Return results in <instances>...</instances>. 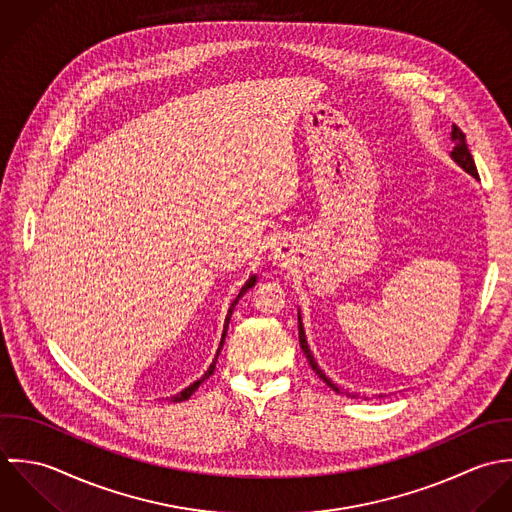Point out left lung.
I'll list each match as a JSON object with an SVG mask.
<instances>
[{
    "label": "left lung",
    "mask_w": 512,
    "mask_h": 512,
    "mask_svg": "<svg viewBox=\"0 0 512 512\" xmlns=\"http://www.w3.org/2000/svg\"><path fill=\"white\" fill-rule=\"evenodd\" d=\"M451 140L455 142V148H453V152H451V156H453V160L463 168V170H467L471 176H475V178H479V174H477V168H475V160H473V156H471V152H469V148H467V142H465V134H463V130L459 128V126H455L453 124V132H451ZM299 342H301V348H303V352H305V356H307L308 364H310V368L316 372V376L318 378H322V382H326L334 392H338V394H342L340 392V388L336 386V384H332L324 374H322V370L318 368V364L314 362V356L310 354V348H308L307 338H305V330H303V322H301V316H299Z\"/></svg>",
    "instance_id": "8db88e82"
}]
</instances>
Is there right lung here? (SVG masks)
<instances>
[{
	"instance_id": "obj_1",
	"label": "right lung",
	"mask_w": 512,
	"mask_h": 512,
	"mask_svg": "<svg viewBox=\"0 0 512 512\" xmlns=\"http://www.w3.org/2000/svg\"><path fill=\"white\" fill-rule=\"evenodd\" d=\"M255 281H257V279H255V277H251V279H249V281H247V283L241 287V291H239L237 299L231 303V307H229V310H227V318H225V326H223V336H221V342H219V348H217L215 360L211 362V366L207 368V372H205L204 376H202L198 382H194L190 388H186L184 392H180L178 396H174V400H172V402H184V400H188V398H190V396H192V394H194V392L200 388V384L204 382L205 378H209V376L213 374V370H215V362H217V356H219V352H221V346H223V338H225V334H227V326H229V318H231V312H233V308H235V305H237V301H239V299H241V297H243V295H245V293H247V291H249V289L255 285Z\"/></svg>"
}]
</instances>
